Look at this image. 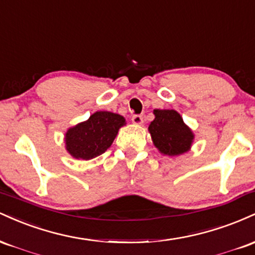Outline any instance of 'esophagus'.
Instances as JSON below:
<instances>
[{
	"label": "esophagus",
	"mask_w": 255,
	"mask_h": 255,
	"mask_svg": "<svg viewBox=\"0 0 255 255\" xmlns=\"http://www.w3.org/2000/svg\"><path fill=\"white\" fill-rule=\"evenodd\" d=\"M131 122L134 125H141L142 124V116L141 115H133L131 116Z\"/></svg>",
	"instance_id": "obj_1"
}]
</instances>
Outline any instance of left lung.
Returning a JSON list of instances; mask_svg holds the SVG:
<instances>
[{
	"instance_id": "1",
	"label": "left lung",
	"mask_w": 255,
	"mask_h": 255,
	"mask_svg": "<svg viewBox=\"0 0 255 255\" xmlns=\"http://www.w3.org/2000/svg\"><path fill=\"white\" fill-rule=\"evenodd\" d=\"M153 121L148 126L152 140L163 154L177 156L184 153L191 147L192 130L184 125L180 114L175 110H154Z\"/></svg>"
}]
</instances>
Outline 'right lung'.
Returning a JSON list of instances; mask_svg holds the SVG:
<instances>
[{
    "label": "right lung",
    "instance_id": "obj_1",
    "mask_svg": "<svg viewBox=\"0 0 255 255\" xmlns=\"http://www.w3.org/2000/svg\"><path fill=\"white\" fill-rule=\"evenodd\" d=\"M125 124L124 116L119 114L97 111L87 121L69 128L66 133L67 151L77 159H92L110 147Z\"/></svg>",
    "mask_w": 255,
    "mask_h": 255
}]
</instances>
